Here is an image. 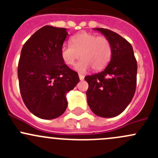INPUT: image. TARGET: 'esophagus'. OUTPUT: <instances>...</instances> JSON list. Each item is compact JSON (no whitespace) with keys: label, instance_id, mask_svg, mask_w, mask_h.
<instances>
[{"label":"esophagus","instance_id":"esophagus-1","mask_svg":"<svg viewBox=\"0 0 158 158\" xmlns=\"http://www.w3.org/2000/svg\"><path fill=\"white\" fill-rule=\"evenodd\" d=\"M79 79H80V80H83V79H84V77H85V76H84L83 75L79 74Z\"/></svg>","mask_w":158,"mask_h":158}]
</instances>
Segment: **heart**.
Segmentation results:
<instances>
[{
  "label": "heart",
  "instance_id": "1",
  "mask_svg": "<svg viewBox=\"0 0 158 158\" xmlns=\"http://www.w3.org/2000/svg\"><path fill=\"white\" fill-rule=\"evenodd\" d=\"M72 45L63 44L61 57L66 65L73 66L76 60H82L76 65V69L85 72L92 68L98 72L104 69L111 56V47L105 36H97L94 33L80 32L71 39Z\"/></svg>",
  "mask_w": 158,
  "mask_h": 158
}]
</instances>
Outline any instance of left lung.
<instances>
[{
    "label": "left lung",
    "mask_w": 158,
    "mask_h": 158,
    "mask_svg": "<svg viewBox=\"0 0 158 158\" xmlns=\"http://www.w3.org/2000/svg\"><path fill=\"white\" fill-rule=\"evenodd\" d=\"M110 42L111 57L102 72L87 76V102L96 115L112 118L120 114L130 104L137 83V61L130 43L114 32L94 28Z\"/></svg>",
    "instance_id": "obj_1"
}]
</instances>
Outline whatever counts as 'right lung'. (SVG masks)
<instances>
[{"instance_id": "add662e5", "label": "right lung", "mask_w": 158, "mask_h": 158, "mask_svg": "<svg viewBox=\"0 0 158 158\" xmlns=\"http://www.w3.org/2000/svg\"><path fill=\"white\" fill-rule=\"evenodd\" d=\"M66 28L44 26L35 32L22 48L17 75L20 94L32 114L42 119L60 117L67 108L66 93L79 78L61 57Z\"/></svg>"}]
</instances>
